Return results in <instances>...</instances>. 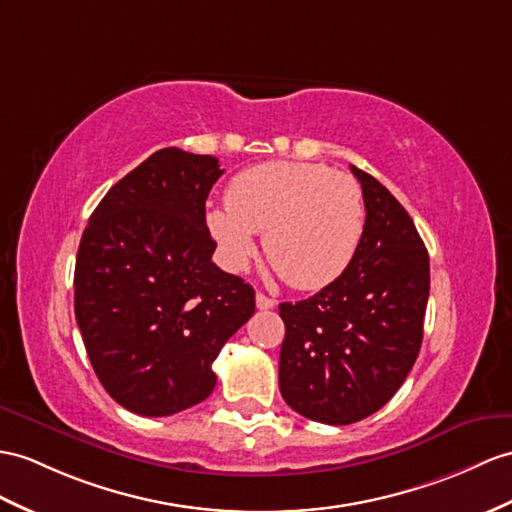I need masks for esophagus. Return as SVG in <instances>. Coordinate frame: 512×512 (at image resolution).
<instances>
[{
  "mask_svg": "<svg viewBox=\"0 0 512 512\" xmlns=\"http://www.w3.org/2000/svg\"><path fill=\"white\" fill-rule=\"evenodd\" d=\"M273 306H276V302H273L271 297H267L265 293H256V308L258 310H269Z\"/></svg>",
  "mask_w": 512,
  "mask_h": 512,
  "instance_id": "1",
  "label": "esophagus"
}]
</instances>
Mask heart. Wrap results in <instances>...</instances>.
<instances>
[{"mask_svg":"<svg viewBox=\"0 0 512 512\" xmlns=\"http://www.w3.org/2000/svg\"><path fill=\"white\" fill-rule=\"evenodd\" d=\"M206 226L230 269H245L254 234H265L267 260L284 282L321 289L347 269L363 239V189L326 165L271 160L236 173L226 208L210 210Z\"/></svg>","mask_w":512,"mask_h":512,"instance_id":"heart-1","label":"heart"}]
</instances>
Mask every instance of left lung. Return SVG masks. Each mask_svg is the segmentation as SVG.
<instances>
[{
  "label": "left lung",
  "mask_w": 512,
  "mask_h": 512,
  "mask_svg": "<svg viewBox=\"0 0 512 512\" xmlns=\"http://www.w3.org/2000/svg\"><path fill=\"white\" fill-rule=\"evenodd\" d=\"M365 230L339 278L280 304V393L295 413L347 426L380 410L413 369L430 295V258L413 219L369 173L352 167Z\"/></svg>",
  "instance_id": "obj_1"
}]
</instances>
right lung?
I'll list each match as a JSON object with an SVG mask.
<instances>
[{
  "label": "right lung",
  "mask_w": 512,
  "mask_h": 512,
  "mask_svg": "<svg viewBox=\"0 0 512 512\" xmlns=\"http://www.w3.org/2000/svg\"><path fill=\"white\" fill-rule=\"evenodd\" d=\"M213 156L158 149L93 210L76 258V321L106 393L167 417L213 393L215 358L254 315V289L213 263Z\"/></svg>",
  "instance_id": "1"
}]
</instances>
